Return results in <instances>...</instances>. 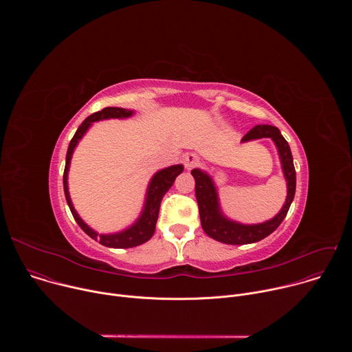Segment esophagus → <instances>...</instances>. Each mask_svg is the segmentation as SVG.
<instances>
[{"mask_svg": "<svg viewBox=\"0 0 352 352\" xmlns=\"http://www.w3.org/2000/svg\"><path fill=\"white\" fill-rule=\"evenodd\" d=\"M197 163H199V157L195 153H189L184 157V166L186 170H192L195 166H197Z\"/></svg>", "mask_w": 352, "mask_h": 352, "instance_id": "esophagus-1", "label": "esophagus"}]
</instances>
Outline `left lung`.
Here are the masks:
<instances>
[{"instance_id":"1","label":"left lung","mask_w":352,"mask_h":352,"mask_svg":"<svg viewBox=\"0 0 352 352\" xmlns=\"http://www.w3.org/2000/svg\"><path fill=\"white\" fill-rule=\"evenodd\" d=\"M262 138H270L274 142L281 163V170L287 182L285 204L273 219L265 223L242 224L228 219L220 208L219 193L213 178L206 171H202L199 168H193L190 171V174L195 178V195L197 200L202 228L210 238L219 242L228 245H245L254 243L266 238L281 224L292 204L295 195L296 175L291 148L284 136L281 135L280 129L272 125H256L242 138L241 142L245 143Z\"/></svg>"}]
</instances>
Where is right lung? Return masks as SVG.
I'll list each match as a JSON object with an SVG mask.
<instances>
[{
	"label": "right lung",
	"mask_w": 352,
	"mask_h": 352,
	"mask_svg": "<svg viewBox=\"0 0 352 352\" xmlns=\"http://www.w3.org/2000/svg\"><path fill=\"white\" fill-rule=\"evenodd\" d=\"M132 116H133V110H126V109H121V107H106L102 111H97V113L89 116L80 124L78 131L75 132L72 140L69 142L68 152H67L65 170H64V192H65V199H67V204L71 209V213H72L75 221L79 224V227L90 238H93L94 241H98L100 243L104 246H109V248H133V246L147 242L150 238L153 236L155 230H156L157 217H159L162 199L166 195V192L173 186L175 178L184 171L182 164L171 166V167L157 171L147 185L144 205H143L140 216L136 219V221L132 226H129L128 228H125L120 232L98 234L79 217V214L76 213V210L72 205V200H71L69 190H68V171H69L71 159H72L75 147L78 146L79 140L83 138V135L87 132V129L91 126L93 122L102 121V120H110V118H120V120L129 118Z\"/></svg>",
	"instance_id": "right-lung-1"
}]
</instances>
